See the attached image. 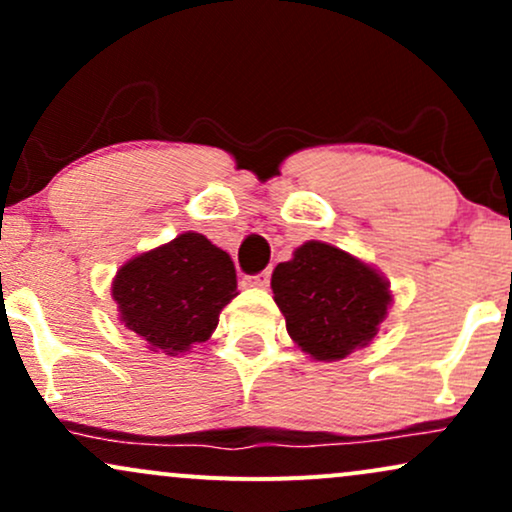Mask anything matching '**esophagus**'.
I'll return each instance as SVG.
<instances>
[{"label": "esophagus", "instance_id": "34e87169", "mask_svg": "<svg viewBox=\"0 0 512 512\" xmlns=\"http://www.w3.org/2000/svg\"><path fill=\"white\" fill-rule=\"evenodd\" d=\"M269 279H272V269H262V272L248 276V284L257 286V289H267Z\"/></svg>", "mask_w": 512, "mask_h": 512}]
</instances>
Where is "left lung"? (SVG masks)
<instances>
[{
	"mask_svg": "<svg viewBox=\"0 0 512 512\" xmlns=\"http://www.w3.org/2000/svg\"><path fill=\"white\" fill-rule=\"evenodd\" d=\"M272 291L293 342L320 361L366 346L392 301L387 281L373 267L317 240L276 264Z\"/></svg>",
	"mask_w": 512,
	"mask_h": 512,
	"instance_id": "left-lung-1",
	"label": "left lung"
}]
</instances>
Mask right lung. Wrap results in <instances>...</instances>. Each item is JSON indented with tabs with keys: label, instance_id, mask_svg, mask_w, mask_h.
Here are the masks:
<instances>
[{
	"label": "right lung",
	"instance_id": "obj_1",
	"mask_svg": "<svg viewBox=\"0 0 512 512\" xmlns=\"http://www.w3.org/2000/svg\"><path fill=\"white\" fill-rule=\"evenodd\" d=\"M233 296H238L236 267L228 252L202 233H182L134 257L113 281L125 327L166 354H182L209 339Z\"/></svg>",
	"mask_w": 512,
	"mask_h": 512
}]
</instances>
